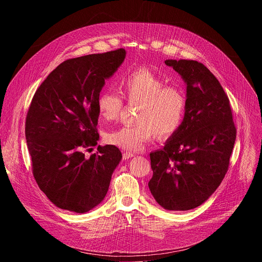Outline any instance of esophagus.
Listing matches in <instances>:
<instances>
[{
	"instance_id": "34e87169",
	"label": "esophagus",
	"mask_w": 262,
	"mask_h": 262,
	"mask_svg": "<svg viewBox=\"0 0 262 262\" xmlns=\"http://www.w3.org/2000/svg\"><path fill=\"white\" fill-rule=\"evenodd\" d=\"M135 157V155L134 154H132V152H124L123 154V160H129V159H132V158H134Z\"/></svg>"
}]
</instances>
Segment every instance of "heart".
<instances>
[{"label":"heart","mask_w":262,"mask_h":262,"mask_svg":"<svg viewBox=\"0 0 262 262\" xmlns=\"http://www.w3.org/2000/svg\"><path fill=\"white\" fill-rule=\"evenodd\" d=\"M122 96L128 103H138L136 124L124 125L106 135V141L128 151H138L155 133L160 138L174 135L181 126L186 111L184 92L146 68L134 70L119 82ZM123 106L122 98L110 91L97 99L99 117L104 121L116 119Z\"/></svg>","instance_id":"b5f03b06"}]
</instances>
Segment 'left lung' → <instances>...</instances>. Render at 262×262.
<instances>
[{
	"mask_svg": "<svg viewBox=\"0 0 262 262\" xmlns=\"http://www.w3.org/2000/svg\"><path fill=\"white\" fill-rule=\"evenodd\" d=\"M186 84V111L179 129L150 154L148 186L167 210H190L204 203L227 173L236 138L229 98L202 63L166 60Z\"/></svg>",
	"mask_w": 262,
	"mask_h": 262,
	"instance_id": "8db88e82",
	"label": "left lung"
}]
</instances>
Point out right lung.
<instances>
[{"mask_svg":"<svg viewBox=\"0 0 262 262\" xmlns=\"http://www.w3.org/2000/svg\"><path fill=\"white\" fill-rule=\"evenodd\" d=\"M124 49L64 61L35 92L26 119V140L34 178L59 208L85 213L105 197L122 155L97 145V99L104 81L117 71Z\"/></svg>","mask_w":262,"mask_h":262,"instance_id":"add662e5","label":"right lung"}]
</instances>
